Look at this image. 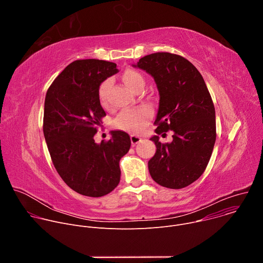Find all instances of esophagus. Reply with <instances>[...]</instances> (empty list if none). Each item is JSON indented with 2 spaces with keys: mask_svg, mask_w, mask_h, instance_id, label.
<instances>
[{
  "mask_svg": "<svg viewBox=\"0 0 263 263\" xmlns=\"http://www.w3.org/2000/svg\"><path fill=\"white\" fill-rule=\"evenodd\" d=\"M130 138H131V142H132V144L133 145H135V144H137L138 142H140L141 140H142V138L140 137V136H138V135H136V134H131V136H130Z\"/></svg>",
  "mask_w": 263,
  "mask_h": 263,
  "instance_id": "34e87169",
  "label": "esophagus"
}]
</instances>
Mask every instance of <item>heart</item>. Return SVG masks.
I'll return each mask as SVG.
<instances>
[{"instance_id":"b5f03b06","label":"heart","mask_w":263,"mask_h":263,"mask_svg":"<svg viewBox=\"0 0 263 263\" xmlns=\"http://www.w3.org/2000/svg\"><path fill=\"white\" fill-rule=\"evenodd\" d=\"M122 80L133 91L137 87L143 86L144 83L142 74L133 68H127L124 70V72L122 73ZM107 87L108 81H104L103 83H101L98 89V98L102 106L107 105ZM151 117L152 111L147 107H138L134 109L124 110L115 120V126L122 130L141 131L142 129H144Z\"/></svg>"}]
</instances>
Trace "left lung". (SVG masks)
Returning <instances> with one entry per match:
<instances>
[{
  "label": "left lung",
  "mask_w": 263,
  "mask_h": 263,
  "mask_svg": "<svg viewBox=\"0 0 263 263\" xmlns=\"http://www.w3.org/2000/svg\"><path fill=\"white\" fill-rule=\"evenodd\" d=\"M134 66L151 74L159 91L155 132L173 131L171 143H161L157 135L151 138L157 149L147 163L149 175L163 187L183 189L202 176L213 151L216 126L211 96L200 71L180 55L149 54Z\"/></svg>",
  "instance_id": "left-lung-1"
}]
</instances>
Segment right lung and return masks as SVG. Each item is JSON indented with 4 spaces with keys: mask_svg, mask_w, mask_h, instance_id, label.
I'll list each match as a JSON object with an SVG mask.
<instances>
[{
    "mask_svg": "<svg viewBox=\"0 0 263 263\" xmlns=\"http://www.w3.org/2000/svg\"><path fill=\"white\" fill-rule=\"evenodd\" d=\"M116 72L114 62L74 60L46 95L43 129L52 162L66 185L82 196L99 198L116 189L120 160L131 146L130 136L123 131H112L111 138L100 144L93 139L106 117L98 89Z\"/></svg>",
    "mask_w": 263,
    "mask_h": 263,
    "instance_id": "obj_1",
    "label": "right lung"
}]
</instances>
